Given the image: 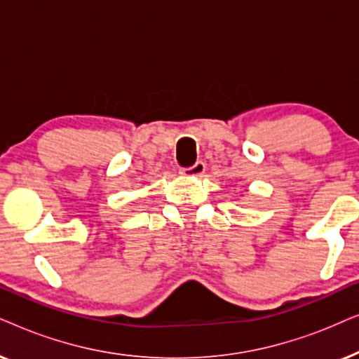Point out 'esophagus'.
<instances>
[{"label":"esophagus","mask_w":359,"mask_h":359,"mask_svg":"<svg viewBox=\"0 0 359 359\" xmlns=\"http://www.w3.org/2000/svg\"><path fill=\"white\" fill-rule=\"evenodd\" d=\"M205 169H207V165H205V162H203V161H197L194 165L185 167V169L180 170V174L189 175V177H202Z\"/></svg>","instance_id":"obj_1"}]
</instances>
